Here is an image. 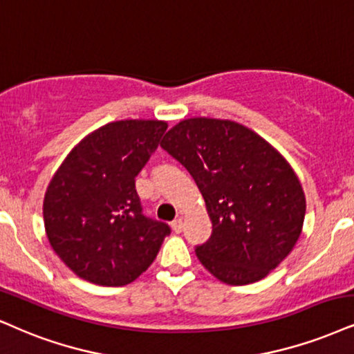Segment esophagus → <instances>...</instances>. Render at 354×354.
Masks as SVG:
<instances>
[{
  "label": "esophagus",
  "mask_w": 354,
  "mask_h": 354,
  "mask_svg": "<svg viewBox=\"0 0 354 354\" xmlns=\"http://www.w3.org/2000/svg\"><path fill=\"white\" fill-rule=\"evenodd\" d=\"M170 226H172V230L176 231V233H182V230H184V220H182V218H177V220H174L172 223H170Z\"/></svg>",
  "instance_id": "1"
}]
</instances>
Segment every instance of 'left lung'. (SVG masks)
<instances>
[{"label": "left lung", "instance_id": "8db88e82", "mask_svg": "<svg viewBox=\"0 0 354 354\" xmlns=\"http://www.w3.org/2000/svg\"><path fill=\"white\" fill-rule=\"evenodd\" d=\"M160 146L189 170L207 205L212 236L195 246L205 269L246 286L290 254L302 233L305 195L266 139L230 120L190 118L167 131Z\"/></svg>", "mask_w": 354, "mask_h": 354}]
</instances>
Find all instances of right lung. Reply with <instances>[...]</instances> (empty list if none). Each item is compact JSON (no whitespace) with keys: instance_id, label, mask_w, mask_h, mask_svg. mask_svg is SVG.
Wrapping results in <instances>:
<instances>
[{"instance_id":"right-lung-1","label":"right lung","mask_w":354,"mask_h":354,"mask_svg":"<svg viewBox=\"0 0 354 354\" xmlns=\"http://www.w3.org/2000/svg\"><path fill=\"white\" fill-rule=\"evenodd\" d=\"M165 129L157 120L108 123L57 169L44 197V226L52 250L78 277L126 286L156 259L170 228L142 213L136 176Z\"/></svg>"}]
</instances>
